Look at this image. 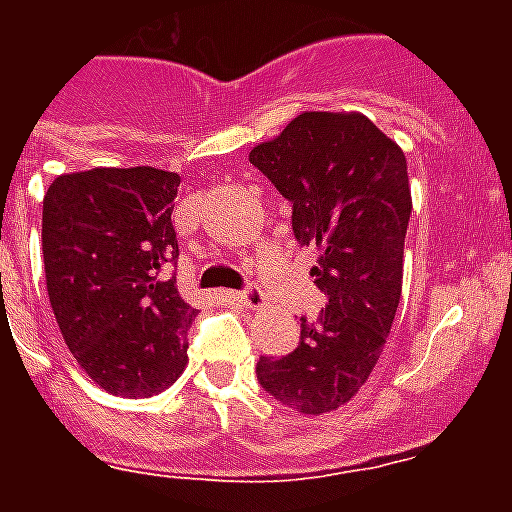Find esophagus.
I'll list each match as a JSON object with an SVG mask.
<instances>
[{
  "instance_id": "esophagus-1",
  "label": "esophagus",
  "mask_w": 512,
  "mask_h": 512,
  "mask_svg": "<svg viewBox=\"0 0 512 512\" xmlns=\"http://www.w3.org/2000/svg\"><path fill=\"white\" fill-rule=\"evenodd\" d=\"M233 297H236V303L247 305V308H252V311H260V308L265 305L263 292H260L257 287H249V289H244V292H236Z\"/></svg>"
}]
</instances>
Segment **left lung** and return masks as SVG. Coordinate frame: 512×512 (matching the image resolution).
Segmentation results:
<instances>
[{"label": "left lung", "mask_w": 512, "mask_h": 512, "mask_svg": "<svg viewBox=\"0 0 512 512\" xmlns=\"http://www.w3.org/2000/svg\"><path fill=\"white\" fill-rule=\"evenodd\" d=\"M249 162L292 201V231L319 249L311 268L329 297L316 324L303 319L289 356L257 361V380L303 414L335 412L380 361L404 281L412 215L406 156L356 111H305Z\"/></svg>", "instance_id": "1"}]
</instances>
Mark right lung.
Wrapping results in <instances>:
<instances>
[{"label": "right lung", "mask_w": 512, "mask_h": 512, "mask_svg": "<svg viewBox=\"0 0 512 512\" xmlns=\"http://www.w3.org/2000/svg\"><path fill=\"white\" fill-rule=\"evenodd\" d=\"M177 172L95 167L52 180L42 207L47 295L60 335L108 393L148 398L188 364L196 311L162 271L177 257Z\"/></svg>", "instance_id": "obj_1"}]
</instances>
